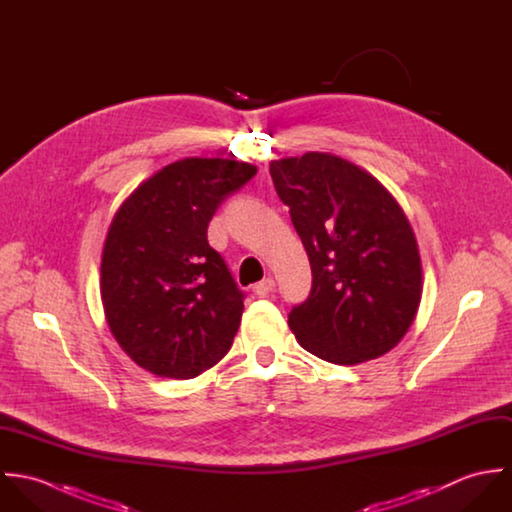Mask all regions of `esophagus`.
I'll list each match as a JSON object with an SVG mask.
<instances>
[{"mask_svg": "<svg viewBox=\"0 0 512 512\" xmlns=\"http://www.w3.org/2000/svg\"><path fill=\"white\" fill-rule=\"evenodd\" d=\"M274 288H276V282L272 278H266L254 286V293L260 297H266L268 293L274 292Z\"/></svg>", "mask_w": 512, "mask_h": 512, "instance_id": "34e87169", "label": "esophagus"}]
</instances>
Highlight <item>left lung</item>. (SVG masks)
Listing matches in <instances>:
<instances>
[{
	"mask_svg": "<svg viewBox=\"0 0 512 512\" xmlns=\"http://www.w3.org/2000/svg\"><path fill=\"white\" fill-rule=\"evenodd\" d=\"M311 264V293L288 321L297 343L333 365L394 349L422 299V260L396 199L361 167L309 151L270 163Z\"/></svg>",
	"mask_w": 512,
	"mask_h": 512,
	"instance_id": "left-lung-1",
	"label": "left lung"
}]
</instances>
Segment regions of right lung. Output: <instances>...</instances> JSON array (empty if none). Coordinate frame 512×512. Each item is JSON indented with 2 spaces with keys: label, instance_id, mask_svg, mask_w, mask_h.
Listing matches in <instances>:
<instances>
[{
  "label": "right lung",
  "instance_id": "1",
  "mask_svg": "<svg viewBox=\"0 0 512 512\" xmlns=\"http://www.w3.org/2000/svg\"><path fill=\"white\" fill-rule=\"evenodd\" d=\"M254 175L244 161L185 157L151 175L114 215L100 293L108 327L136 365L185 380L228 353L244 292L209 246L207 228Z\"/></svg>",
  "mask_w": 512,
  "mask_h": 512
}]
</instances>
